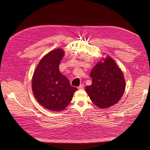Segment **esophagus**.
Listing matches in <instances>:
<instances>
[{
    "label": "esophagus",
    "instance_id": "obj_1",
    "mask_svg": "<svg viewBox=\"0 0 150 150\" xmlns=\"http://www.w3.org/2000/svg\"><path fill=\"white\" fill-rule=\"evenodd\" d=\"M78 89H79V90H81V89H84V84H81L78 87Z\"/></svg>",
    "mask_w": 150,
    "mask_h": 150
}]
</instances>
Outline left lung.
<instances>
[{
	"label": "left lung",
	"mask_w": 150,
	"mask_h": 150,
	"mask_svg": "<svg viewBox=\"0 0 150 150\" xmlns=\"http://www.w3.org/2000/svg\"><path fill=\"white\" fill-rule=\"evenodd\" d=\"M93 81L86 87L91 101L100 108H106L116 104L124 93L126 83L115 61L108 56L103 62H99L90 74Z\"/></svg>",
	"instance_id": "1"
}]
</instances>
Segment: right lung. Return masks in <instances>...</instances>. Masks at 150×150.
I'll use <instances>...</instances> for the list:
<instances>
[{
    "mask_svg": "<svg viewBox=\"0 0 150 150\" xmlns=\"http://www.w3.org/2000/svg\"><path fill=\"white\" fill-rule=\"evenodd\" d=\"M64 52L62 49L51 51L38 64L32 78V90L38 102L48 110H63L71 102L77 88L59 71Z\"/></svg>",
    "mask_w": 150,
    "mask_h": 150,
    "instance_id": "add662e5",
    "label": "right lung"
}]
</instances>
